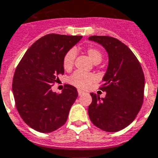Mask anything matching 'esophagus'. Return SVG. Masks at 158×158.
<instances>
[{
    "label": "esophagus",
    "instance_id": "34e87169",
    "mask_svg": "<svg viewBox=\"0 0 158 158\" xmlns=\"http://www.w3.org/2000/svg\"><path fill=\"white\" fill-rule=\"evenodd\" d=\"M84 93H85V92H84V91H82V90H80V89H79V90H78V94H79V96H80V95H82Z\"/></svg>",
    "mask_w": 158,
    "mask_h": 158
}]
</instances>
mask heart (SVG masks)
Masks as SVG:
<instances>
[{"label": "heart", "mask_w": 158, "mask_h": 158, "mask_svg": "<svg viewBox=\"0 0 158 158\" xmlns=\"http://www.w3.org/2000/svg\"><path fill=\"white\" fill-rule=\"evenodd\" d=\"M87 54L94 64H99L102 60V53L95 48H88L86 50ZM76 52L74 50L68 51L63 58V66L65 70H70L73 66L75 60ZM95 76L92 73H86L81 71H76L70 76L69 82L79 89H87L95 81Z\"/></svg>", "instance_id": "b5f03b06"}]
</instances>
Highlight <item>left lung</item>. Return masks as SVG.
Here are the masks:
<instances>
[{
	"instance_id": "1",
	"label": "left lung",
	"mask_w": 158,
	"mask_h": 158,
	"mask_svg": "<svg viewBox=\"0 0 158 158\" xmlns=\"http://www.w3.org/2000/svg\"><path fill=\"white\" fill-rule=\"evenodd\" d=\"M89 40L102 45L107 51L109 64L100 89L105 98L91 93L89 116L98 128L115 132L128 127L140 110L144 99L145 77L138 59L129 48L115 37L91 36Z\"/></svg>"
}]
</instances>
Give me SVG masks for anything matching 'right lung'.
<instances>
[{"instance_id":"1","label":"right lung","mask_w":158,"mask_h":158,"mask_svg":"<svg viewBox=\"0 0 158 158\" xmlns=\"http://www.w3.org/2000/svg\"><path fill=\"white\" fill-rule=\"evenodd\" d=\"M82 36L48 34L36 41L15 70L12 92L24 122L39 132L49 133L64 126L78 97L75 87L64 85L61 94L52 86L64 73L63 58Z\"/></svg>"}]
</instances>
